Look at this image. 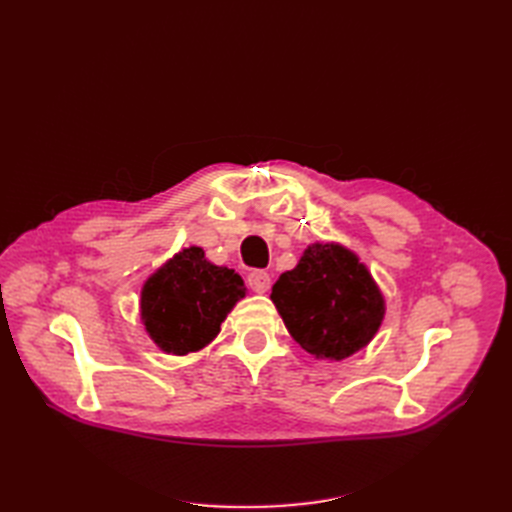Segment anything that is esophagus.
Instances as JSON below:
<instances>
[{
  "mask_svg": "<svg viewBox=\"0 0 512 512\" xmlns=\"http://www.w3.org/2000/svg\"><path fill=\"white\" fill-rule=\"evenodd\" d=\"M247 284H250V288L254 292L265 294L271 288V277L265 271H252L250 275H247Z\"/></svg>",
  "mask_w": 512,
  "mask_h": 512,
  "instance_id": "1",
  "label": "esophagus"
}]
</instances>
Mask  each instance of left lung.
Listing matches in <instances>:
<instances>
[{"label":"left lung","mask_w":512,"mask_h":512,"mask_svg":"<svg viewBox=\"0 0 512 512\" xmlns=\"http://www.w3.org/2000/svg\"><path fill=\"white\" fill-rule=\"evenodd\" d=\"M271 301L290 337L316 361H344L369 346L386 301L365 262L346 245L314 241L273 284Z\"/></svg>","instance_id":"left-lung-1"}]
</instances>
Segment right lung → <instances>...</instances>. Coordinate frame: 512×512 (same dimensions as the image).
<instances>
[{"label":"right lung","mask_w":512,"mask_h":512,"mask_svg":"<svg viewBox=\"0 0 512 512\" xmlns=\"http://www.w3.org/2000/svg\"><path fill=\"white\" fill-rule=\"evenodd\" d=\"M247 288L241 275L213 265L190 245L164 260L141 288V322L162 352L185 356L207 348Z\"/></svg>","instance_id":"obj_1"}]
</instances>
